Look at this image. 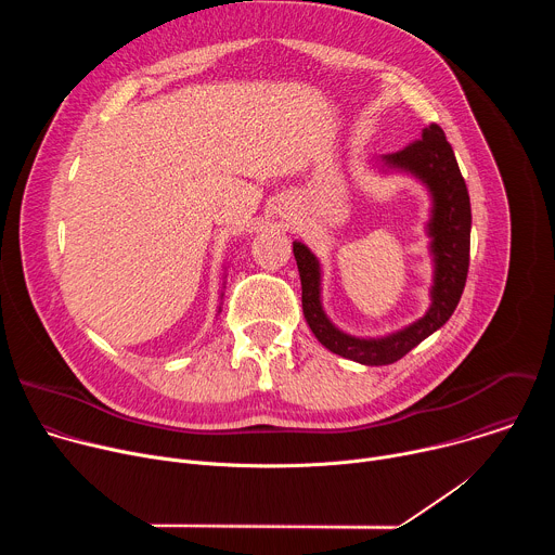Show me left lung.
Here are the masks:
<instances>
[{"mask_svg":"<svg viewBox=\"0 0 555 555\" xmlns=\"http://www.w3.org/2000/svg\"><path fill=\"white\" fill-rule=\"evenodd\" d=\"M382 165L415 176L433 195V217L428 221L435 279L430 307L413 325L384 338H356L340 332L323 311L321 266L311 250L294 242V259L302 287V313L309 330L332 353L360 364H392L435 334L456 309L469 268V228L472 210L465 180L459 171L454 151L439 125L422 129V138L382 157Z\"/></svg>","mask_w":555,"mask_h":555,"instance_id":"obj_1","label":"left lung"}]
</instances>
